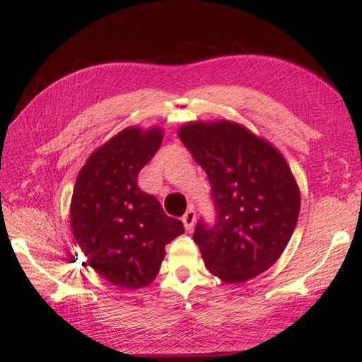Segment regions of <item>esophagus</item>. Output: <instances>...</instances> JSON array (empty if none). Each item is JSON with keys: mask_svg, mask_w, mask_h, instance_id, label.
Masks as SVG:
<instances>
[{"mask_svg": "<svg viewBox=\"0 0 362 362\" xmlns=\"http://www.w3.org/2000/svg\"><path fill=\"white\" fill-rule=\"evenodd\" d=\"M182 221H183V226H185L188 232H191V230H193V227H194V222H196V211L193 209L187 210V213L183 214Z\"/></svg>", "mask_w": 362, "mask_h": 362, "instance_id": "esophagus-1", "label": "esophagus"}]
</instances>
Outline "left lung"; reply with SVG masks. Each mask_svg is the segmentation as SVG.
Segmentation results:
<instances>
[{"label": "left lung", "mask_w": 362, "mask_h": 362, "mask_svg": "<svg viewBox=\"0 0 362 362\" xmlns=\"http://www.w3.org/2000/svg\"><path fill=\"white\" fill-rule=\"evenodd\" d=\"M180 141L204 168L216 206V224L194 230L206 269L236 284L267 271L294 232L300 191L281 152L228 119L187 122Z\"/></svg>", "instance_id": "1"}]
</instances>
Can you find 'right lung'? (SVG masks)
<instances>
[{
    "mask_svg": "<svg viewBox=\"0 0 362 362\" xmlns=\"http://www.w3.org/2000/svg\"><path fill=\"white\" fill-rule=\"evenodd\" d=\"M163 129L127 127L91 153L74 183L71 230L88 264L115 286L140 289L156 279L165 245L182 235L136 177L156 156Z\"/></svg>",
    "mask_w": 362,
    "mask_h": 362,
    "instance_id": "1",
    "label": "right lung"
}]
</instances>
